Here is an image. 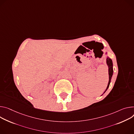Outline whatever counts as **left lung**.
<instances>
[{
	"instance_id": "1",
	"label": "left lung",
	"mask_w": 134,
	"mask_h": 134,
	"mask_svg": "<svg viewBox=\"0 0 134 134\" xmlns=\"http://www.w3.org/2000/svg\"><path fill=\"white\" fill-rule=\"evenodd\" d=\"M106 54H107V52L106 53ZM106 64L108 66V75H109V81H108V83L107 85V87L106 88V90L105 91V92H104V93L106 91V90L108 89L109 86V84L111 83V80L113 74V62L112 60L111 59L109 58V57H107L106 58Z\"/></svg>"
}]
</instances>
